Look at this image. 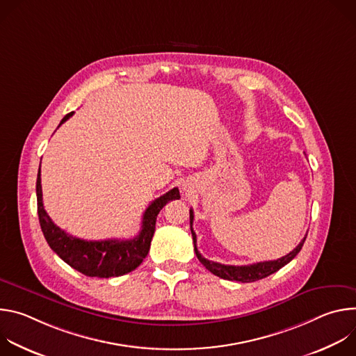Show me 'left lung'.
<instances>
[{
	"label": "left lung",
	"mask_w": 356,
	"mask_h": 356,
	"mask_svg": "<svg viewBox=\"0 0 356 356\" xmlns=\"http://www.w3.org/2000/svg\"><path fill=\"white\" fill-rule=\"evenodd\" d=\"M193 210H190V229H191V235H193V243H194V252L198 258V261L206 266V269H209L213 275L225 279V280H236V282H242V283H249V282H255V280H261L264 277H268L269 275L277 272L279 269H282L284 265H287L291 259L296 258L297 253L300 252V249L302 248L304 241H306V236L301 239V242L290 252L287 253L286 257L276 259V261H266V262H258L253 265H245V266H234V265H222L218 262H213L206 259L204 257L201 255L197 249V238L195 234L193 231Z\"/></svg>",
	"instance_id": "left-lung-1"
}]
</instances>
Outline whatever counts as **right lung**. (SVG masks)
I'll return each mask as SVG.
<instances>
[{"mask_svg":"<svg viewBox=\"0 0 356 356\" xmlns=\"http://www.w3.org/2000/svg\"><path fill=\"white\" fill-rule=\"evenodd\" d=\"M74 113L63 117L59 127L66 122ZM38 216L46 242L56 252L59 258L69 266L90 277H117L135 270L146 258L152 236L155 234V224L159 211L170 200H179V188L175 187L166 194L154 200L143 213L142 228L132 239H106L86 241L66 234L60 229L43 209L40 166L36 179Z\"/></svg>","mask_w":356,"mask_h":356,"instance_id":"1","label":"right lung"}]
</instances>
